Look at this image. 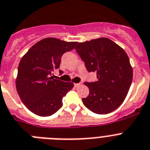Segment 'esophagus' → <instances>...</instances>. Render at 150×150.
Instances as JSON below:
<instances>
[{"mask_svg":"<svg viewBox=\"0 0 150 150\" xmlns=\"http://www.w3.org/2000/svg\"><path fill=\"white\" fill-rule=\"evenodd\" d=\"M81 85H82V83H79L74 84V86H75V87H79V86H80Z\"/></svg>","mask_w":150,"mask_h":150,"instance_id":"34e87169","label":"esophagus"}]
</instances>
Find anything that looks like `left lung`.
Returning <instances> with one entry per match:
<instances>
[{"mask_svg":"<svg viewBox=\"0 0 150 150\" xmlns=\"http://www.w3.org/2000/svg\"><path fill=\"white\" fill-rule=\"evenodd\" d=\"M75 49L89 72L97 80L85 82L89 93L82 98L84 105L98 115L117 109L126 98L133 80V69L125 50L107 38L80 42Z\"/></svg>","mask_w":150,"mask_h":150,"instance_id":"obj_1","label":"left lung"}]
</instances>
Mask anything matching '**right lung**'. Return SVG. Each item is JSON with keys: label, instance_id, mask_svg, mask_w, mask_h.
Masks as SVG:
<instances>
[{"label": "right lung", "instance_id": "1", "mask_svg": "<svg viewBox=\"0 0 150 150\" xmlns=\"http://www.w3.org/2000/svg\"><path fill=\"white\" fill-rule=\"evenodd\" d=\"M76 44V42L46 38L32 46L22 57L16 87L22 102L29 111L47 117L62 107L63 97L73 89L74 83L54 79L52 74L59 68L63 54L74 49Z\"/></svg>", "mask_w": 150, "mask_h": 150}]
</instances>
